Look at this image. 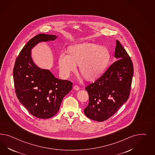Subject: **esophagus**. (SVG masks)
Here are the masks:
<instances>
[{
	"label": "esophagus",
	"mask_w": 155,
	"mask_h": 155,
	"mask_svg": "<svg viewBox=\"0 0 155 155\" xmlns=\"http://www.w3.org/2000/svg\"><path fill=\"white\" fill-rule=\"evenodd\" d=\"M73 88H74V89L75 90H79L80 89V87H79L78 86H77V85H75V86H74Z\"/></svg>",
	"instance_id": "1"
}]
</instances>
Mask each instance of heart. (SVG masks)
Returning a JSON list of instances; mask_svg holds the SVG:
<instances>
[{
    "label": "heart",
    "instance_id": "b5f03b06",
    "mask_svg": "<svg viewBox=\"0 0 155 155\" xmlns=\"http://www.w3.org/2000/svg\"><path fill=\"white\" fill-rule=\"evenodd\" d=\"M70 55L62 52L59 57L60 72L62 77L68 78L71 71L80 65L81 74L87 80L97 78L106 68L110 55L108 50L95 44H82L71 47Z\"/></svg>",
    "mask_w": 155,
    "mask_h": 155
}]
</instances>
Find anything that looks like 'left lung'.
Returning <instances> with one entry per match:
<instances>
[{
	"label": "left lung",
	"mask_w": 155,
	"mask_h": 155,
	"mask_svg": "<svg viewBox=\"0 0 155 155\" xmlns=\"http://www.w3.org/2000/svg\"><path fill=\"white\" fill-rule=\"evenodd\" d=\"M114 62L94 83L85 87L89 97L84 109L87 117L103 122L113 116L130 96L134 67L130 57L118 40H116Z\"/></svg>",
	"instance_id": "left-lung-1"
}]
</instances>
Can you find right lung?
I'll use <instances>...</instances> for the list:
<instances>
[{
  "instance_id": "right-lung-1",
  "label": "right lung",
  "mask_w": 155,
  "mask_h": 155,
  "mask_svg": "<svg viewBox=\"0 0 155 155\" xmlns=\"http://www.w3.org/2000/svg\"><path fill=\"white\" fill-rule=\"evenodd\" d=\"M57 36L41 33L28 41L20 52L13 70L16 96L32 115L41 119L53 117L64 97L72 89V82L59 80L48 69H41L32 58L31 50L38 43L53 41Z\"/></svg>"
}]
</instances>
